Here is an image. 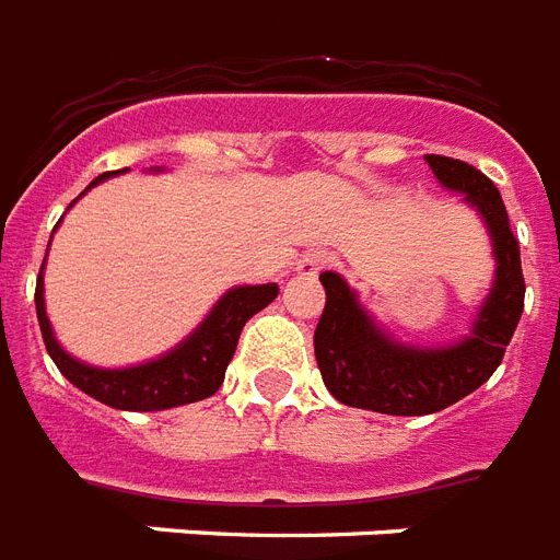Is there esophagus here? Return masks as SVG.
<instances>
[{
	"mask_svg": "<svg viewBox=\"0 0 560 560\" xmlns=\"http://www.w3.org/2000/svg\"><path fill=\"white\" fill-rule=\"evenodd\" d=\"M323 267H325V255L323 253H305L296 264V270L302 272V276H314V272H319Z\"/></svg>",
	"mask_w": 560,
	"mask_h": 560,
	"instance_id": "esophagus-1",
	"label": "esophagus"
}]
</instances>
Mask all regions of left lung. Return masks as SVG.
<instances>
[{
	"label": "left lung",
	"mask_w": 560,
	"mask_h": 560,
	"mask_svg": "<svg viewBox=\"0 0 560 560\" xmlns=\"http://www.w3.org/2000/svg\"><path fill=\"white\" fill-rule=\"evenodd\" d=\"M442 188L465 197L477 209L491 237L494 281L470 323V331L447 346L400 342L377 325L340 272L319 276L325 311L314 334V351L323 381L346 407L383 416H430L451 407L497 372L521 323L523 284L521 246L512 235L503 197L491 179L468 162L424 156Z\"/></svg>",
	"instance_id": "left-lung-1"
}]
</instances>
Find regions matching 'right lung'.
<instances>
[{"label":"right lung","instance_id":"add662e5","mask_svg":"<svg viewBox=\"0 0 560 560\" xmlns=\"http://www.w3.org/2000/svg\"><path fill=\"white\" fill-rule=\"evenodd\" d=\"M107 177H116V171L92 179L86 191L104 183ZM78 200H72V206ZM43 270H46V261L39 267L34 302H37L39 331H43L48 358L55 360V366L63 372L66 381L74 383L90 398L101 400V404H107L113 409H130V412H156V409L183 407V404H194V400L214 395L220 389V383H223L229 360H232L237 349V337L244 331V325L249 323V316L264 311L272 299L279 296V284H241V288H229L214 302L209 314H206V319L171 351L148 360V363H139V366L101 369L72 358L57 342L51 323H48L46 316Z\"/></svg>","mask_w":560,"mask_h":560}]
</instances>
